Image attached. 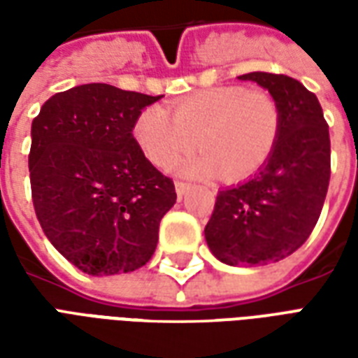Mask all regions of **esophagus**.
<instances>
[{
    "instance_id": "1",
    "label": "esophagus",
    "mask_w": 358,
    "mask_h": 358,
    "mask_svg": "<svg viewBox=\"0 0 358 358\" xmlns=\"http://www.w3.org/2000/svg\"><path fill=\"white\" fill-rule=\"evenodd\" d=\"M174 187H176V195H178V199H182V197L187 194L189 184H186V182H176V184H174Z\"/></svg>"
}]
</instances>
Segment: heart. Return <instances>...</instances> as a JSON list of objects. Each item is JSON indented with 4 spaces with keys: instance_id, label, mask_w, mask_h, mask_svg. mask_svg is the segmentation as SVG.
<instances>
[{
    "instance_id": "b5f03b06",
    "label": "heart",
    "mask_w": 358,
    "mask_h": 358,
    "mask_svg": "<svg viewBox=\"0 0 358 358\" xmlns=\"http://www.w3.org/2000/svg\"><path fill=\"white\" fill-rule=\"evenodd\" d=\"M282 130L278 101L261 90L217 86L174 103L172 115L153 105L134 120V140L157 169H171L187 149H203L180 164V174L241 182L263 169Z\"/></svg>"
}]
</instances>
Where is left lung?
I'll use <instances>...</instances> for the list:
<instances>
[{
    "instance_id": "8db88e82",
    "label": "left lung",
    "mask_w": 358,
    "mask_h": 358,
    "mask_svg": "<svg viewBox=\"0 0 358 358\" xmlns=\"http://www.w3.org/2000/svg\"><path fill=\"white\" fill-rule=\"evenodd\" d=\"M282 110V130L263 169L218 192L205 226L210 253L230 266L278 263L307 241L330 184V132L315 94L285 74L249 73Z\"/></svg>"
}]
</instances>
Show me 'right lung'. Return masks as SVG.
<instances>
[{"mask_svg":"<svg viewBox=\"0 0 358 358\" xmlns=\"http://www.w3.org/2000/svg\"><path fill=\"white\" fill-rule=\"evenodd\" d=\"M161 97L82 84L51 95L32 120L36 217L51 245L90 276L141 268L176 203L172 180L149 163L132 134L138 115Z\"/></svg>","mask_w":358,"mask_h":358,"instance_id":"add662e5","label":"right lung"}]
</instances>
